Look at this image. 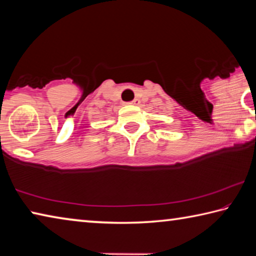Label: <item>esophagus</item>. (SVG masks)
<instances>
[{"instance_id":"obj_1","label":"esophagus","mask_w":256,"mask_h":256,"mask_svg":"<svg viewBox=\"0 0 256 256\" xmlns=\"http://www.w3.org/2000/svg\"><path fill=\"white\" fill-rule=\"evenodd\" d=\"M128 104H131V105H138V104H140V100H138V98H136V99H133L132 102H130Z\"/></svg>"}]
</instances>
